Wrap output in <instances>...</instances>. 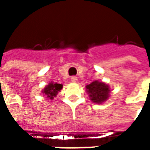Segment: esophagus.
Returning <instances> with one entry per match:
<instances>
[{
	"instance_id": "1",
	"label": "esophagus",
	"mask_w": 150,
	"mask_h": 150,
	"mask_svg": "<svg viewBox=\"0 0 150 150\" xmlns=\"http://www.w3.org/2000/svg\"><path fill=\"white\" fill-rule=\"evenodd\" d=\"M71 81L73 82V83H76V82L78 81V77H76V76H72V77H71Z\"/></svg>"
}]
</instances>
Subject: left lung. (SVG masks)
<instances>
[{
	"label": "left lung",
	"instance_id": "obj_1",
	"mask_svg": "<svg viewBox=\"0 0 150 150\" xmlns=\"http://www.w3.org/2000/svg\"><path fill=\"white\" fill-rule=\"evenodd\" d=\"M86 89L89 94L90 99L95 103H102L106 101L110 92L107 84L98 81H94L89 85H87Z\"/></svg>",
	"mask_w": 150,
	"mask_h": 150
}]
</instances>
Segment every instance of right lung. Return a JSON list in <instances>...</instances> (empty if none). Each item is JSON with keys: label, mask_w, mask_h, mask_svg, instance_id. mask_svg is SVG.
Wrapping results in <instances>:
<instances>
[{"label": "right lung", "mask_w": 150, "mask_h": 150, "mask_svg": "<svg viewBox=\"0 0 150 150\" xmlns=\"http://www.w3.org/2000/svg\"><path fill=\"white\" fill-rule=\"evenodd\" d=\"M62 84L51 83L44 88L42 93L47 96V98H49L50 99H52L53 97L57 95L58 93V92L62 89Z\"/></svg>", "instance_id": "1"}]
</instances>
